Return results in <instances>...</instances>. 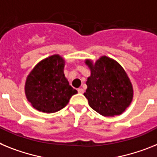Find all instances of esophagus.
<instances>
[{
    "mask_svg": "<svg viewBox=\"0 0 157 157\" xmlns=\"http://www.w3.org/2000/svg\"><path fill=\"white\" fill-rule=\"evenodd\" d=\"M77 92L80 94H83L84 92V90L83 89V88H78V89H77Z\"/></svg>",
    "mask_w": 157,
    "mask_h": 157,
    "instance_id": "34e87169",
    "label": "esophagus"
}]
</instances>
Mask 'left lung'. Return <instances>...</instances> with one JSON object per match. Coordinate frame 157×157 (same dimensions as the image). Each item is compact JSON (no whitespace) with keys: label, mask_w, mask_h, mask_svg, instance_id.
Returning a JSON list of instances; mask_svg holds the SVG:
<instances>
[{"label":"left lung","mask_w":157,"mask_h":157,"mask_svg":"<svg viewBox=\"0 0 157 157\" xmlns=\"http://www.w3.org/2000/svg\"><path fill=\"white\" fill-rule=\"evenodd\" d=\"M91 70L84 95L88 104L103 116H116L129 107L133 97L132 83L126 71L115 60L102 56L93 63L86 59Z\"/></svg>","instance_id":"1"}]
</instances>
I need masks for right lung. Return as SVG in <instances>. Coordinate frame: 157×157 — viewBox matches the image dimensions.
Returning <instances> with one entry per match:
<instances>
[{
  "label": "right lung",
  "instance_id": "obj_1",
  "mask_svg": "<svg viewBox=\"0 0 157 157\" xmlns=\"http://www.w3.org/2000/svg\"><path fill=\"white\" fill-rule=\"evenodd\" d=\"M65 60L59 54L45 58L35 65L26 79L25 95L39 111L54 113L62 110L77 91L64 74Z\"/></svg>",
  "mask_w": 157,
  "mask_h": 157
}]
</instances>
